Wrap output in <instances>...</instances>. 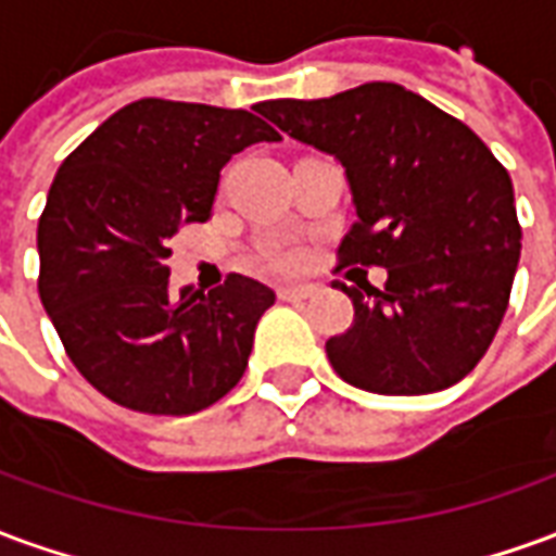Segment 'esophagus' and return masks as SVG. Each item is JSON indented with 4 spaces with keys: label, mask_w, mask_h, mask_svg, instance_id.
I'll list each match as a JSON object with an SVG mask.
<instances>
[{
    "label": "esophagus",
    "mask_w": 556,
    "mask_h": 556,
    "mask_svg": "<svg viewBox=\"0 0 556 556\" xmlns=\"http://www.w3.org/2000/svg\"><path fill=\"white\" fill-rule=\"evenodd\" d=\"M277 294L279 301H306V298H313L315 289L313 286H279Z\"/></svg>",
    "instance_id": "1"
}]
</instances>
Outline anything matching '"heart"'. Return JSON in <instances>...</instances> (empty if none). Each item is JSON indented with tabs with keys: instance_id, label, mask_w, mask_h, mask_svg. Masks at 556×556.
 <instances>
[{
	"instance_id": "heart-1",
	"label": "heart",
	"mask_w": 556,
	"mask_h": 556,
	"mask_svg": "<svg viewBox=\"0 0 556 556\" xmlns=\"http://www.w3.org/2000/svg\"><path fill=\"white\" fill-rule=\"evenodd\" d=\"M301 250L289 241H262L255 250V262L270 274H291L301 267Z\"/></svg>"
}]
</instances>
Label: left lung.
Instances as JSON below:
<instances>
[{
    "label": "left lung",
    "mask_w": 556,
    "mask_h": 556,
    "mask_svg": "<svg viewBox=\"0 0 556 556\" xmlns=\"http://www.w3.org/2000/svg\"><path fill=\"white\" fill-rule=\"evenodd\" d=\"M345 166L357 219L339 267H387L384 289L337 282L354 303L327 357L349 384L422 396L462 381L489 351L521 255L513 178L450 113L396 83L255 106Z\"/></svg>",
    "instance_id": "left-lung-1"
}]
</instances>
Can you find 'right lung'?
I'll return each instance as SVG.
<instances>
[{"label":"right lung","mask_w":556,"mask_h":556,"mask_svg":"<svg viewBox=\"0 0 556 556\" xmlns=\"http://www.w3.org/2000/svg\"><path fill=\"white\" fill-rule=\"evenodd\" d=\"M279 134L247 110L142 98L55 172L38 219V294L67 357L122 408L184 417L241 381L277 294L241 274L169 291L172 235L205 223L219 169Z\"/></svg>","instance_id":"add662e5"}]
</instances>
